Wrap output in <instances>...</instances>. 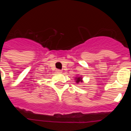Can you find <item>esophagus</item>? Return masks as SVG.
Listing matches in <instances>:
<instances>
[{"label":"esophagus","instance_id":"esophagus-1","mask_svg":"<svg viewBox=\"0 0 131 131\" xmlns=\"http://www.w3.org/2000/svg\"><path fill=\"white\" fill-rule=\"evenodd\" d=\"M56 72L57 73H61L62 72V71L61 70V69H56Z\"/></svg>","mask_w":131,"mask_h":131}]
</instances>
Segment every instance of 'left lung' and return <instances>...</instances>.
<instances>
[{
  "label": "left lung",
  "instance_id": "left-lung-1",
  "mask_svg": "<svg viewBox=\"0 0 131 131\" xmlns=\"http://www.w3.org/2000/svg\"><path fill=\"white\" fill-rule=\"evenodd\" d=\"M76 82H77V83H79L80 81H81V78H80V77H78V78H77L76 79Z\"/></svg>",
  "mask_w": 131,
  "mask_h": 131
}]
</instances>
